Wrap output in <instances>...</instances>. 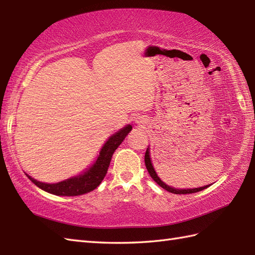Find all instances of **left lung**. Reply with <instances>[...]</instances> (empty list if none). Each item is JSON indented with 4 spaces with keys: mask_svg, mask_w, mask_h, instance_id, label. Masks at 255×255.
I'll return each mask as SVG.
<instances>
[{
    "mask_svg": "<svg viewBox=\"0 0 255 255\" xmlns=\"http://www.w3.org/2000/svg\"><path fill=\"white\" fill-rule=\"evenodd\" d=\"M144 163H145V166H147V170L149 172L150 176L153 178V181H155L156 183L159 184V185L162 187L166 189L167 192L170 193H173V194H193V193H197V192H200L203 191V189L207 188L209 185H206V186H203V187H198V188H192V189H176V188H173V187H170L167 186L166 184H164L163 182H162L159 176L156 175V173L153 169L152 166V163H151V160H150V155H149V149H147V151H145V154H144Z\"/></svg>",
    "mask_w": 255,
    "mask_h": 255,
    "instance_id": "left-lung-1",
    "label": "left lung"
}]
</instances>
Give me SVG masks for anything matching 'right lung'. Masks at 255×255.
Masks as SVG:
<instances>
[{
	"mask_svg": "<svg viewBox=\"0 0 255 255\" xmlns=\"http://www.w3.org/2000/svg\"><path fill=\"white\" fill-rule=\"evenodd\" d=\"M131 129L132 127L130 125H128V126L123 128L121 131L113 134L107 140L104 147L102 148L99 158H97L93 166L90 167L84 174H81L79 176L69 178L67 181L56 184L41 183L38 182L37 180H34V178L28 175L27 176L29 177V180L36 186L50 194L59 195V196H79V195L92 192L100 185L103 178L105 177L114 152L121 145L127 134L130 132Z\"/></svg>",
	"mask_w": 255,
	"mask_h": 255,
	"instance_id": "add662e5",
	"label": "right lung"
}]
</instances>
